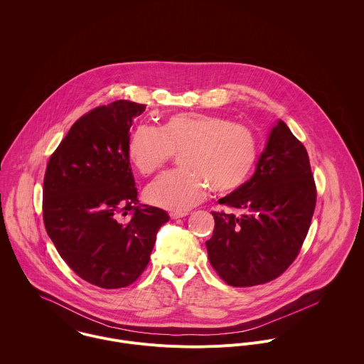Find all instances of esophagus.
Returning a JSON list of instances; mask_svg holds the SVG:
<instances>
[{"label":"esophagus","instance_id":"esophagus-1","mask_svg":"<svg viewBox=\"0 0 364 364\" xmlns=\"http://www.w3.org/2000/svg\"><path fill=\"white\" fill-rule=\"evenodd\" d=\"M169 215H171V218H182V217L188 215V211H171Z\"/></svg>","mask_w":364,"mask_h":364}]
</instances>
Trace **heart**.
<instances>
[{"instance_id": "heart-1", "label": "heart", "mask_w": 364, "mask_h": 364, "mask_svg": "<svg viewBox=\"0 0 364 364\" xmlns=\"http://www.w3.org/2000/svg\"><path fill=\"white\" fill-rule=\"evenodd\" d=\"M176 153L183 168L161 175L144 196L156 208L182 211L198 205L208 186L220 195L240 189L255 168L259 140L250 126L193 112L171 114L159 129L140 124L129 140V158L144 176L156 173Z\"/></svg>"}]
</instances>
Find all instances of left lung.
I'll return each mask as SVG.
<instances>
[{"label": "left lung", "mask_w": 364, "mask_h": 364, "mask_svg": "<svg viewBox=\"0 0 364 364\" xmlns=\"http://www.w3.org/2000/svg\"><path fill=\"white\" fill-rule=\"evenodd\" d=\"M230 211H211L208 260L230 286L274 280L294 262L307 237L316 203L310 158L303 143L279 120L254 176L218 200Z\"/></svg>", "instance_id": "8db88e82"}]
</instances>
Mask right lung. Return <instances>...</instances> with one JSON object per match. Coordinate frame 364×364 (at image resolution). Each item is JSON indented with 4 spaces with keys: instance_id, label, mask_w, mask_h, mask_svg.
Masks as SVG:
<instances>
[{
    "instance_id": "right-lung-1",
    "label": "right lung",
    "mask_w": 364,
    "mask_h": 364,
    "mask_svg": "<svg viewBox=\"0 0 364 364\" xmlns=\"http://www.w3.org/2000/svg\"><path fill=\"white\" fill-rule=\"evenodd\" d=\"M144 110L146 105L129 101L90 110L71 126L45 173L46 231L71 270L102 289L140 277L159 227L169 220L165 210L137 200L129 132Z\"/></svg>"
}]
</instances>
